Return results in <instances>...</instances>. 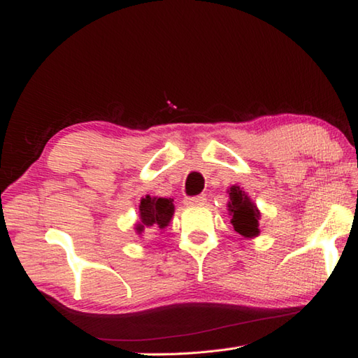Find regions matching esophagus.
<instances>
[{"mask_svg": "<svg viewBox=\"0 0 358 358\" xmlns=\"http://www.w3.org/2000/svg\"><path fill=\"white\" fill-rule=\"evenodd\" d=\"M204 201H206V196L204 195H196V196H191V199L185 200L186 204H204Z\"/></svg>", "mask_w": 358, "mask_h": 358, "instance_id": "esophagus-1", "label": "esophagus"}]
</instances>
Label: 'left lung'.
Instances as JSON below:
<instances>
[{
	"mask_svg": "<svg viewBox=\"0 0 358 358\" xmlns=\"http://www.w3.org/2000/svg\"><path fill=\"white\" fill-rule=\"evenodd\" d=\"M227 194H229L227 212L231 215L234 231L245 238L258 237V234H260V229H258L260 223H258V220H260L262 215L257 204L237 185L227 189Z\"/></svg>",
	"mask_w": 358,
	"mask_h": 358,
	"instance_id": "1",
	"label": "left lung"
}]
</instances>
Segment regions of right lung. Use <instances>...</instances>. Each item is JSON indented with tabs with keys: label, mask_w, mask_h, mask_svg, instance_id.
<instances>
[{
	"label": "right lung",
	"mask_w": 358,
	"mask_h": 358,
	"mask_svg": "<svg viewBox=\"0 0 358 358\" xmlns=\"http://www.w3.org/2000/svg\"><path fill=\"white\" fill-rule=\"evenodd\" d=\"M138 222L135 223L134 229L136 235L152 234L164 231L169 226L173 217L175 206L173 200L163 199V196H150L146 195L140 200L138 206Z\"/></svg>",
	"instance_id": "1"
}]
</instances>
